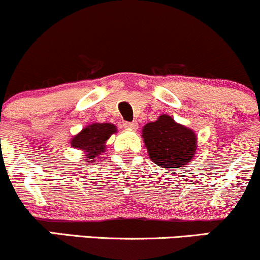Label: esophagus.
Masks as SVG:
<instances>
[{"label":"esophagus","mask_w":260,"mask_h":260,"mask_svg":"<svg viewBox=\"0 0 260 260\" xmlns=\"http://www.w3.org/2000/svg\"><path fill=\"white\" fill-rule=\"evenodd\" d=\"M122 126L125 127V129H129V130H134L138 127V122L136 121H133V122H129V121H125L124 124H122Z\"/></svg>","instance_id":"esophagus-1"}]
</instances>
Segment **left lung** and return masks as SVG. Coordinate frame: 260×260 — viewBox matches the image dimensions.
<instances>
[{
	"label": "left lung",
	"mask_w": 260,
	"mask_h": 260,
	"mask_svg": "<svg viewBox=\"0 0 260 260\" xmlns=\"http://www.w3.org/2000/svg\"><path fill=\"white\" fill-rule=\"evenodd\" d=\"M142 138L151 161L162 168L184 167L197 151V136L193 131L166 114L146 124Z\"/></svg>",
	"instance_id": "8db88e82"
}]
</instances>
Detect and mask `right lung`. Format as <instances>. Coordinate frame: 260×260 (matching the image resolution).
<instances>
[{"instance_id":"1","label":"right lung","mask_w":260,"mask_h":260,"mask_svg":"<svg viewBox=\"0 0 260 260\" xmlns=\"http://www.w3.org/2000/svg\"><path fill=\"white\" fill-rule=\"evenodd\" d=\"M116 131V127L109 122H98V124L88 125L81 131L78 135L72 139V147L84 150L86 152V162H93L99 154L106 150V141Z\"/></svg>"}]
</instances>
